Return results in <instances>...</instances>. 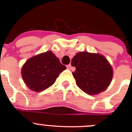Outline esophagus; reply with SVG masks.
Returning a JSON list of instances; mask_svg holds the SVG:
<instances>
[{"mask_svg": "<svg viewBox=\"0 0 132 132\" xmlns=\"http://www.w3.org/2000/svg\"><path fill=\"white\" fill-rule=\"evenodd\" d=\"M66 67H67V68L68 69V70H71V68H72V66H71V64H68V65H67V66H66Z\"/></svg>", "mask_w": 132, "mask_h": 132, "instance_id": "34e87169", "label": "esophagus"}]
</instances>
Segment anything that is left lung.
Listing matches in <instances>:
<instances>
[{"instance_id":"8db88e82","label":"left lung","mask_w":132,"mask_h":132,"mask_svg":"<svg viewBox=\"0 0 132 132\" xmlns=\"http://www.w3.org/2000/svg\"><path fill=\"white\" fill-rule=\"evenodd\" d=\"M72 73L77 86L89 94L104 91L111 82L113 71L107 59L100 54L83 52L72 59Z\"/></svg>"}]
</instances>
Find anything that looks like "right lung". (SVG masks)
Masks as SVG:
<instances>
[{
	"instance_id": "1",
	"label": "right lung",
	"mask_w": 132,
	"mask_h": 132,
	"mask_svg": "<svg viewBox=\"0 0 132 132\" xmlns=\"http://www.w3.org/2000/svg\"><path fill=\"white\" fill-rule=\"evenodd\" d=\"M66 69L55 54L47 51L26 61L22 69V78L30 89L40 92L52 86Z\"/></svg>"
}]
</instances>
